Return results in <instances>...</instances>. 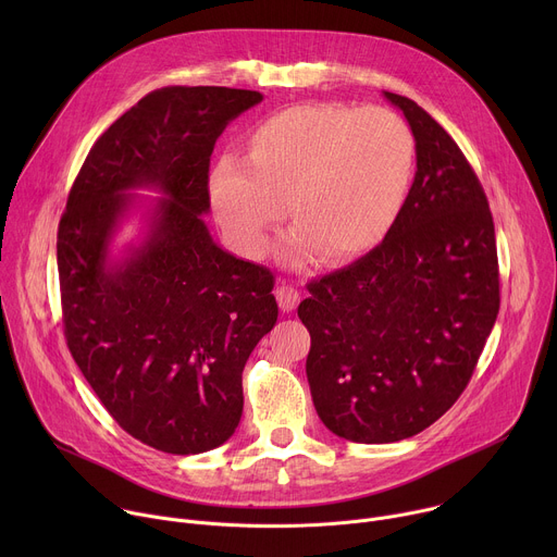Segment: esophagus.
<instances>
[{
  "instance_id": "esophagus-1",
  "label": "esophagus",
  "mask_w": 557,
  "mask_h": 557,
  "mask_svg": "<svg viewBox=\"0 0 557 557\" xmlns=\"http://www.w3.org/2000/svg\"><path fill=\"white\" fill-rule=\"evenodd\" d=\"M275 297H277V304H280V308H282L284 312L295 310V308H297V304H299V299H301V295H299V290H297V288H293V286H284V284L275 290Z\"/></svg>"
}]
</instances>
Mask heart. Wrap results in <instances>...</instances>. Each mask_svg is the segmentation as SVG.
<instances>
[{
	"mask_svg": "<svg viewBox=\"0 0 557 557\" xmlns=\"http://www.w3.org/2000/svg\"><path fill=\"white\" fill-rule=\"evenodd\" d=\"M417 147L408 123L383 108L304 103L258 121L243 161L222 156L207 178L211 211L231 247L258 258L288 205L297 224L280 251L306 260L322 251L344 264L374 251L399 222Z\"/></svg>",
	"mask_w": 557,
	"mask_h": 557,
	"instance_id": "1",
	"label": "heart"
}]
</instances>
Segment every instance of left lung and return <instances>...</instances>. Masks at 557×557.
Listing matches in <instances>:
<instances>
[{"label":"left lung","instance_id":"1","mask_svg":"<svg viewBox=\"0 0 557 557\" xmlns=\"http://www.w3.org/2000/svg\"><path fill=\"white\" fill-rule=\"evenodd\" d=\"M417 174L385 240L308 284L306 376L322 423L352 443H396L438 421L467 387L500 308L487 196L454 138L412 99Z\"/></svg>","mask_w":557,"mask_h":557}]
</instances>
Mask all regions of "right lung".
Listing matches in <instances>:
<instances>
[{"mask_svg": "<svg viewBox=\"0 0 557 557\" xmlns=\"http://www.w3.org/2000/svg\"><path fill=\"white\" fill-rule=\"evenodd\" d=\"M262 99L218 86L149 92L92 145L59 222L67 348L112 419L168 454L233 436L245 363L277 322L273 273L224 251L202 220L213 145ZM134 212L141 233L112 257Z\"/></svg>", "mask_w": 557, "mask_h": 557, "instance_id": "add662e5", "label": "right lung"}]
</instances>
